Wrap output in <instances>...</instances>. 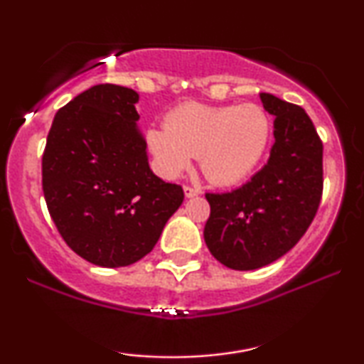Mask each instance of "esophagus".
Instances as JSON below:
<instances>
[{
  "label": "esophagus",
  "instance_id": "obj_1",
  "mask_svg": "<svg viewBox=\"0 0 364 364\" xmlns=\"http://www.w3.org/2000/svg\"><path fill=\"white\" fill-rule=\"evenodd\" d=\"M183 192H186V197L192 198V197H197L198 193H200V188H196V187L186 186V187H183Z\"/></svg>",
  "mask_w": 364,
  "mask_h": 364
}]
</instances>
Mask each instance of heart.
<instances>
[{
  "instance_id": "b5f03b06",
  "label": "heart",
  "mask_w": 364,
  "mask_h": 364,
  "mask_svg": "<svg viewBox=\"0 0 364 364\" xmlns=\"http://www.w3.org/2000/svg\"><path fill=\"white\" fill-rule=\"evenodd\" d=\"M270 134V117L257 104L183 102L167 114L166 127L147 132V146L164 177H178L196 156L208 181L233 186L262 161Z\"/></svg>"
}]
</instances>
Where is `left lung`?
Listing matches in <instances>:
<instances>
[{
	"mask_svg": "<svg viewBox=\"0 0 364 364\" xmlns=\"http://www.w3.org/2000/svg\"><path fill=\"white\" fill-rule=\"evenodd\" d=\"M275 116L270 159L247 183L205 193L208 250L232 270H255L296 245L315 218L323 193V142L305 109L262 92Z\"/></svg>",
	"mask_w": 364,
	"mask_h": 364,
	"instance_id": "obj_1",
	"label": "left lung"
}]
</instances>
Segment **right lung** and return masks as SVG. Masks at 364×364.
Wrapping results in <instances>:
<instances>
[{
    "instance_id": "obj_1",
    "label": "right lung",
    "mask_w": 364,
    "mask_h": 364,
    "mask_svg": "<svg viewBox=\"0 0 364 364\" xmlns=\"http://www.w3.org/2000/svg\"><path fill=\"white\" fill-rule=\"evenodd\" d=\"M134 89L97 84L59 109L43 152V192L69 248L94 265L127 267L156 245L183 202L149 167Z\"/></svg>"
}]
</instances>
